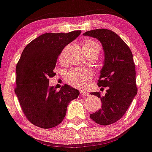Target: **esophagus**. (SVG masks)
Masks as SVG:
<instances>
[{
  "label": "esophagus",
  "instance_id": "esophagus-1",
  "mask_svg": "<svg viewBox=\"0 0 152 152\" xmlns=\"http://www.w3.org/2000/svg\"><path fill=\"white\" fill-rule=\"evenodd\" d=\"M80 95H81V96H84V97L89 96V93H88L87 92H86V91L80 90Z\"/></svg>",
  "mask_w": 152,
  "mask_h": 152
}]
</instances>
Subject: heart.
<instances>
[{"mask_svg":"<svg viewBox=\"0 0 152 152\" xmlns=\"http://www.w3.org/2000/svg\"><path fill=\"white\" fill-rule=\"evenodd\" d=\"M83 48L87 54L89 53H95L99 56L101 52V47L95 40L92 39H86L83 42ZM64 52L62 51L59 57V61L61 63H64ZM93 77V73L89 69H72L66 74V80L76 88H84L87 85L88 82L92 80Z\"/></svg>","mask_w":152,"mask_h":152,"instance_id":"b5f03b06","label":"heart"}]
</instances>
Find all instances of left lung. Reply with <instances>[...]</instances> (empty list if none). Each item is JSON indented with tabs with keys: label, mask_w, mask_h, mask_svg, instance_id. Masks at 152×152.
Returning <instances> with one entry per match:
<instances>
[{
	"label": "left lung",
	"mask_w": 152,
	"mask_h": 152,
	"mask_svg": "<svg viewBox=\"0 0 152 152\" xmlns=\"http://www.w3.org/2000/svg\"><path fill=\"white\" fill-rule=\"evenodd\" d=\"M83 35L98 39L105 56L98 85L107 89L105 95L100 92H91L99 97L102 105L100 110L90 114V118L99 125H111L125 115L137 93L132 52L120 37L110 30L96 29Z\"/></svg>",
	"instance_id": "8db88e82"
}]
</instances>
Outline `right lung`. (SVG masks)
<instances>
[{"label":"right lung","instance_id":"1","mask_svg":"<svg viewBox=\"0 0 152 152\" xmlns=\"http://www.w3.org/2000/svg\"><path fill=\"white\" fill-rule=\"evenodd\" d=\"M80 33L42 34L21 53L16 65L15 92L25 117L36 126L45 129L57 126L66 115L69 102L78 97L79 91L67 84L57 92L49 86V78L55 76L53 69L63 49Z\"/></svg>","mask_w":152,"mask_h":152}]
</instances>
